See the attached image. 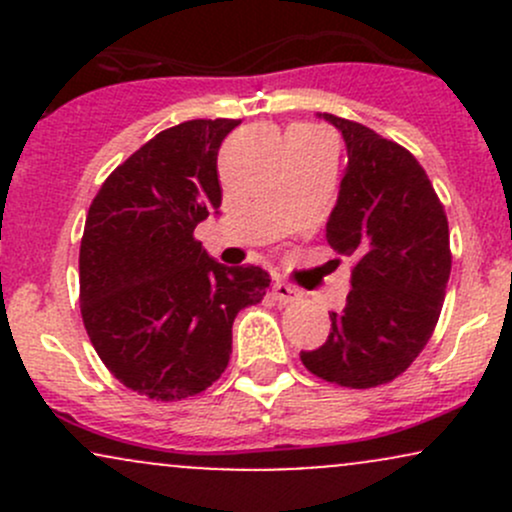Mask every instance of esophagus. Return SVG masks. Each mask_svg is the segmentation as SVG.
Returning <instances> with one entry per match:
<instances>
[{
    "instance_id": "esophagus-1",
    "label": "esophagus",
    "mask_w": 512,
    "mask_h": 512,
    "mask_svg": "<svg viewBox=\"0 0 512 512\" xmlns=\"http://www.w3.org/2000/svg\"><path fill=\"white\" fill-rule=\"evenodd\" d=\"M272 296L276 298V301L284 303V305H291V303L301 301V291L293 289V286L286 284V281H274V284H272Z\"/></svg>"
}]
</instances>
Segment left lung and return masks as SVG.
Returning a JSON list of instances; mask_svg holds the SVG:
<instances>
[{
    "label": "left lung",
    "instance_id": "left-lung-1",
    "mask_svg": "<svg viewBox=\"0 0 512 512\" xmlns=\"http://www.w3.org/2000/svg\"><path fill=\"white\" fill-rule=\"evenodd\" d=\"M320 117L349 149L327 243L354 269L346 308L330 315V337L301 351V361L327 383L368 390L402 375L436 330L452 267L448 216L404 146L361 122Z\"/></svg>",
    "mask_w": 512,
    "mask_h": 512
}]
</instances>
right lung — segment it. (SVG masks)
I'll use <instances>...</instances> for the list:
<instances>
[{"label": "right lung", "mask_w": 512, "mask_h": 512, "mask_svg": "<svg viewBox=\"0 0 512 512\" xmlns=\"http://www.w3.org/2000/svg\"><path fill=\"white\" fill-rule=\"evenodd\" d=\"M240 120H187L120 163L88 207L79 250L84 327L105 368L161 402L221 378L233 320L260 303L269 274L223 267L195 238L221 207L216 156Z\"/></svg>", "instance_id": "1"}]
</instances>
